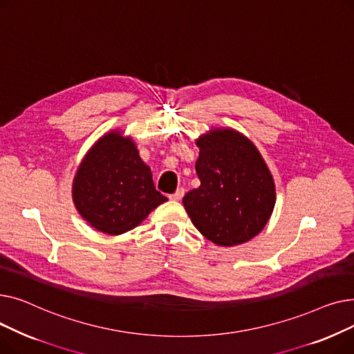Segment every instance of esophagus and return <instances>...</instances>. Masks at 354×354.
<instances>
[{
    "label": "esophagus",
    "instance_id": "34e87169",
    "mask_svg": "<svg viewBox=\"0 0 354 354\" xmlns=\"http://www.w3.org/2000/svg\"><path fill=\"white\" fill-rule=\"evenodd\" d=\"M183 195H185V189H183V188H178L176 192L172 194L169 198H171L172 201H180V199L183 198Z\"/></svg>",
    "mask_w": 354,
    "mask_h": 354
}]
</instances>
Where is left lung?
<instances>
[{"instance_id": "obj_1", "label": "left lung", "mask_w": 354, "mask_h": 354, "mask_svg": "<svg viewBox=\"0 0 354 354\" xmlns=\"http://www.w3.org/2000/svg\"><path fill=\"white\" fill-rule=\"evenodd\" d=\"M201 187L182 202L195 228L216 245L244 244L263 231L275 205V185L258 149L232 129L196 140Z\"/></svg>"}]
</instances>
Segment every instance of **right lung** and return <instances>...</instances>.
I'll use <instances>...</instances> for the list:
<instances>
[{"label":"right lung","instance_id":"obj_1","mask_svg":"<svg viewBox=\"0 0 354 354\" xmlns=\"http://www.w3.org/2000/svg\"><path fill=\"white\" fill-rule=\"evenodd\" d=\"M73 201L93 228L120 235L167 198L156 191L151 167L140 159L135 142L113 130L93 145L80 163Z\"/></svg>","mask_w":354,"mask_h":354}]
</instances>
